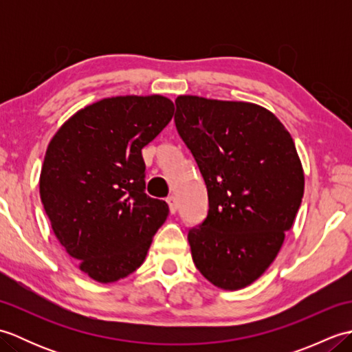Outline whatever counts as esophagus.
Listing matches in <instances>:
<instances>
[{
	"label": "esophagus",
	"mask_w": 352,
	"mask_h": 352,
	"mask_svg": "<svg viewBox=\"0 0 352 352\" xmlns=\"http://www.w3.org/2000/svg\"><path fill=\"white\" fill-rule=\"evenodd\" d=\"M166 203H168V206H169V210H170V213H177V210H178L177 198H175L174 195H170V197H168V198H166Z\"/></svg>",
	"instance_id": "34e87169"
}]
</instances>
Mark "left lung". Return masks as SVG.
Masks as SVG:
<instances>
[{
    "label": "left lung",
    "instance_id": "obj_1",
    "mask_svg": "<svg viewBox=\"0 0 352 352\" xmlns=\"http://www.w3.org/2000/svg\"><path fill=\"white\" fill-rule=\"evenodd\" d=\"M175 126L208 195L207 218L189 230L192 258L223 290L250 286L271 266L304 195L290 133L265 107L182 95Z\"/></svg>",
    "mask_w": 352,
    "mask_h": 352
}]
</instances>
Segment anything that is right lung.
I'll list each match as a JSON object with an SVG mask.
<instances>
[{"label":"right lung","mask_w":352,"mask_h":352,"mask_svg":"<svg viewBox=\"0 0 352 352\" xmlns=\"http://www.w3.org/2000/svg\"><path fill=\"white\" fill-rule=\"evenodd\" d=\"M166 96H113L78 110L51 139L39 192L52 231L98 283L144 263L169 207L145 193L142 148L174 116Z\"/></svg>","instance_id":"add662e5"}]
</instances>
